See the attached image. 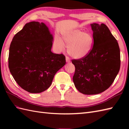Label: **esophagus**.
<instances>
[{"label": "esophagus", "mask_w": 129, "mask_h": 129, "mask_svg": "<svg viewBox=\"0 0 129 129\" xmlns=\"http://www.w3.org/2000/svg\"><path fill=\"white\" fill-rule=\"evenodd\" d=\"M66 61H67V62H70V59L68 56H66Z\"/></svg>", "instance_id": "1"}]
</instances>
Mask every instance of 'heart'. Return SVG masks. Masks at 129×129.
Instances as JSON below:
<instances>
[{
  "instance_id": "1",
  "label": "heart",
  "mask_w": 129,
  "mask_h": 129,
  "mask_svg": "<svg viewBox=\"0 0 129 129\" xmlns=\"http://www.w3.org/2000/svg\"><path fill=\"white\" fill-rule=\"evenodd\" d=\"M62 38L68 46V53L73 58H84L91 51L94 39L91 33L84 32L80 29H75L63 33ZM56 47L60 50L64 49V44L59 38L55 39Z\"/></svg>"
}]
</instances>
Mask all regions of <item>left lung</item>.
I'll use <instances>...</instances> for the list:
<instances>
[{
	"mask_svg": "<svg viewBox=\"0 0 129 129\" xmlns=\"http://www.w3.org/2000/svg\"><path fill=\"white\" fill-rule=\"evenodd\" d=\"M94 45L84 58L73 59L75 86L85 95L105 91L113 84L120 68V52L117 40L105 24H90Z\"/></svg>",
	"mask_w": 129,
	"mask_h": 129,
	"instance_id": "8db88e82",
	"label": "left lung"
}]
</instances>
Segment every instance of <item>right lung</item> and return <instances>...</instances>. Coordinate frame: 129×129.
Listing matches in <instances>:
<instances>
[{
	"instance_id": "add662e5",
	"label": "right lung",
	"mask_w": 129,
	"mask_h": 129,
	"mask_svg": "<svg viewBox=\"0 0 129 129\" xmlns=\"http://www.w3.org/2000/svg\"><path fill=\"white\" fill-rule=\"evenodd\" d=\"M53 37L44 23L31 21L13 37L8 65L21 88L30 93L48 89L56 72L66 63L64 55L52 53Z\"/></svg>"
}]
</instances>
